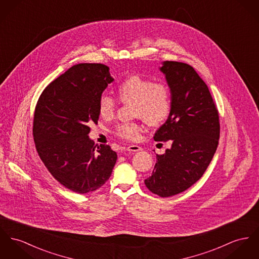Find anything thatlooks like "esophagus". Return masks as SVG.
<instances>
[{"instance_id": "esophagus-1", "label": "esophagus", "mask_w": 259, "mask_h": 259, "mask_svg": "<svg viewBox=\"0 0 259 259\" xmlns=\"http://www.w3.org/2000/svg\"><path fill=\"white\" fill-rule=\"evenodd\" d=\"M141 150H142V148L138 145H130L127 147V151H129V152H138Z\"/></svg>"}]
</instances>
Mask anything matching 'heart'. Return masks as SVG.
<instances>
[{
	"mask_svg": "<svg viewBox=\"0 0 259 259\" xmlns=\"http://www.w3.org/2000/svg\"><path fill=\"white\" fill-rule=\"evenodd\" d=\"M117 95L123 102H134V114L149 125L158 126L168 118L171 110V94L163 82H154L141 76H131L117 87ZM116 102L108 95L99 99V113L103 118H110L115 111ZM142 127L137 123L119 125L115 133L123 139H139Z\"/></svg>",
	"mask_w": 259,
	"mask_h": 259,
	"instance_id": "1",
	"label": "heart"
}]
</instances>
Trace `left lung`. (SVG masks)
<instances>
[{"label":"left lung","mask_w":259,"mask_h":259,"mask_svg":"<svg viewBox=\"0 0 259 259\" xmlns=\"http://www.w3.org/2000/svg\"><path fill=\"white\" fill-rule=\"evenodd\" d=\"M171 94V110L155 133V141H170L157 155L145 184L160 197L185 191L201 179L217 150L219 114L207 84L188 64L164 61L159 67Z\"/></svg>","instance_id":"obj_1"}]
</instances>
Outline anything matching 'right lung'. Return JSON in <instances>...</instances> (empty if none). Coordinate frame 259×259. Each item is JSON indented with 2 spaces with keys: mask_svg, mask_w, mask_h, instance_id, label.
<instances>
[{
  "mask_svg": "<svg viewBox=\"0 0 259 259\" xmlns=\"http://www.w3.org/2000/svg\"><path fill=\"white\" fill-rule=\"evenodd\" d=\"M114 79L103 64H78L48 84L37 101L33 138L40 159L66 188L84 194L111 176L117 155L95 146L90 124L98 123L99 99Z\"/></svg>",
  "mask_w": 259,
  "mask_h": 259,
  "instance_id": "obj_1",
  "label": "right lung"
}]
</instances>
